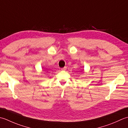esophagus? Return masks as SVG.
<instances>
[{
	"mask_svg": "<svg viewBox=\"0 0 128 128\" xmlns=\"http://www.w3.org/2000/svg\"><path fill=\"white\" fill-rule=\"evenodd\" d=\"M66 68H67V67H64V68H61V71H66Z\"/></svg>",
	"mask_w": 128,
	"mask_h": 128,
	"instance_id": "obj_1",
	"label": "esophagus"
}]
</instances>
